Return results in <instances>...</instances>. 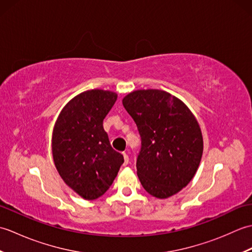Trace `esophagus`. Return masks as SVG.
<instances>
[{"label": "esophagus", "instance_id": "obj_1", "mask_svg": "<svg viewBox=\"0 0 252 252\" xmlns=\"http://www.w3.org/2000/svg\"><path fill=\"white\" fill-rule=\"evenodd\" d=\"M123 157H125V165H126L127 163H129V156H127L126 153H123Z\"/></svg>", "mask_w": 252, "mask_h": 252}]
</instances>
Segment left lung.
<instances>
[{
  "instance_id": "8db88e82",
  "label": "left lung",
  "mask_w": 252,
  "mask_h": 252,
  "mask_svg": "<svg viewBox=\"0 0 252 252\" xmlns=\"http://www.w3.org/2000/svg\"><path fill=\"white\" fill-rule=\"evenodd\" d=\"M140 132L137 176L154 197L168 198L189 183L199 167L203 141L195 116L161 90H137L122 99Z\"/></svg>"
}]
</instances>
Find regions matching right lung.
I'll return each mask as SVG.
<instances>
[{
	"instance_id": "obj_1",
	"label": "right lung",
	"mask_w": 252,
	"mask_h": 252,
	"mask_svg": "<svg viewBox=\"0 0 252 252\" xmlns=\"http://www.w3.org/2000/svg\"><path fill=\"white\" fill-rule=\"evenodd\" d=\"M117 97L110 91H85L63 107L53 130L52 152L58 173L87 200L108 190L125 161L111 147L103 126Z\"/></svg>"
}]
</instances>
